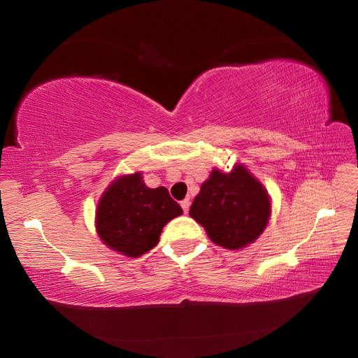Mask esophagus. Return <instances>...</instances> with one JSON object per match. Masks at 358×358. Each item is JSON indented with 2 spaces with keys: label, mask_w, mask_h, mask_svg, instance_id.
<instances>
[{
  "label": "esophagus",
  "mask_w": 358,
  "mask_h": 358,
  "mask_svg": "<svg viewBox=\"0 0 358 358\" xmlns=\"http://www.w3.org/2000/svg\"><path fill=\"white\" fill-rule=\"evenodd\" d=\"M189 205H191L189 199H185V201H181V208H183L185 213H187V211H189Z\"/></svg>",
  "instance_id": "1"
}]
</instances>
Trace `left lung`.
<instances>
[{
    "instance_id": "8db88e82",
    "label": "left lung",
    "mask_w": 358,
    "mask_h": 358,
    "mask_svg": "<svg viewBox=\"0 0 358 358\" xmlns=\"http://www.w3.org/2000/svg\"><path fill=\"white\" fill-rule=\"evenodd\" d=\"M270 213L268 192L241 164L229 173L215 169L189 208V216L203 226L210 240L226 250H240L257 240Z\"/></svg>"
}]
</instances>
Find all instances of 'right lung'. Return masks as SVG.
<instances>
[{"mask_svg":"<svg viewBox=\"0 0 358 358\" xmlns=\"http://www.w3.org/2000/svg\"><path fill=\"white\" fill-rule=\"evenodd\" d=\"M183 213L164 186L151 189L142 173L113 180L96 208V230L113 251L128 257L148 252L159 241L162 227Z\"/></svg>","mask_w":358,"mask_h":358,"instance_id":"1","label":"right lung"}]
</instances>
